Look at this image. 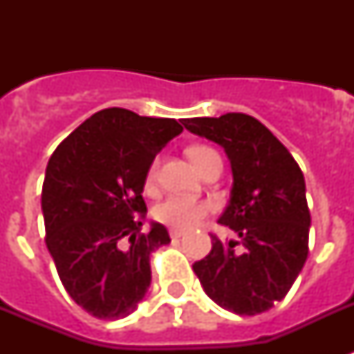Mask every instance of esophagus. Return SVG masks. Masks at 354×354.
<instances>
[{
  "mask_svg": "<svg viewBox=\"0 0 354 354\" xmlns=\"http://www.w3.org/2000/svg\"><path fill=\"white\" fill-rule=\"evenodd\" d=\"M183 233L185 232H183V230H180V227H172L171 230V236L174 239V241H176V239H182Z\"/></svg>",
  "mask_w": 354,
  "mask_h": 354,
  "instance_id": "1",
  "label": "esophagus"
}]
</instances>
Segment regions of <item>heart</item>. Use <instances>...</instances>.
Here are the masks:
<instances>
[{
    "instance_id": "b5f03b06",
    "label": "heart",
    "mask_w": 354,
    "mask_h": 354,
    "mask_svg": "<svg viewBox=\"0 0 354 354\" xmlns=\"http://www.w3.org/2000/svg\"><path fill=\"white\" fill-rule=\"evenodd\" d=\"M213 156H218L213 149L209 147H202V145H196V147H191L189 149V158L194 163L196 169L204 165L205 161L213 158ZM156 178V163L150 167L149 176H147V182L152 183ZM211 205L204 200H194V198H185V196H169V198L161 200L160 204L154 207V216L163 224H169L172 227H180V230H185V227L194 226L196 222H200L207 213H209Z\"/></svg>"
}]
</instances>
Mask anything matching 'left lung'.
Listing matches in <instances>:
<instances>
[{"label":"left lung","mask_w":354,"mask_h":354,"mask_svg":"<svg viewBox=\"0 0 354 354\" xmlns=\"http://www.w3.org/2000/svg\"><path fill=\"white\" fill-rule=\"evenodd\" d=\"M189 132L221 145L232 165L230 202L218 218L242 241L211 235L193 264L205 294L239 316L266 313L290 290L308 255L305 178L286 147L246 113L183 119Z\"/></svg>","instance_id":"left-lung-1"}]
</instances>
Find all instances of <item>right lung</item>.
<instances>
[{"label":"right lung","mask_w":354,"mask_h":354,"mask_svg":"<svg viewBox=\"0 0 354 354\" xmlns=\"http://www.w3.org/2000/svg\"><path fill=\"white\" fill-rule=\"evenodd\" d=\"M182 132L176 119L106 108L69 133L47 163V250L64 288L95 318H124L149 290L150 255L171 236L160 222L141 233L143 187L156 154Z\"/></svg>","instance_id":"obj_1"}]
</instances>
